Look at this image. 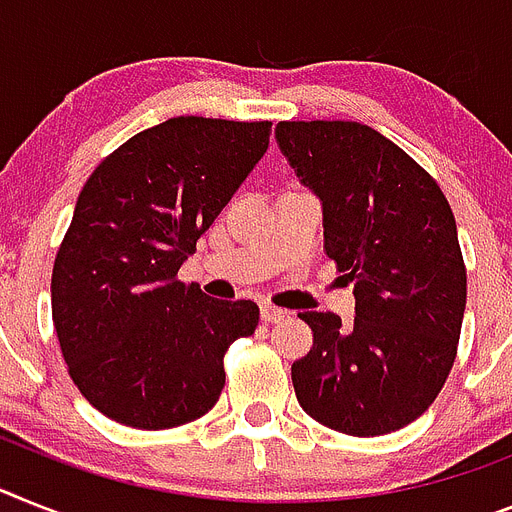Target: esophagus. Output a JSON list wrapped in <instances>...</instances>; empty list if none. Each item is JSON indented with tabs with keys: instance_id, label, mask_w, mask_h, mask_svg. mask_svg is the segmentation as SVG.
Masks as SVG:
<instances>
[{
	"instance_id": "esophagus-1",
	"label": "esophagus",
	"mask_w": 512,
	"mask_h": 512,
	"mask_svg": "<svg viewBox=\"0 0 512 512\" xmlns=\"http://www.w3.org/2000/svg\"><path fill=\"white\" fill-rule=\"evenodd\" d=\"M260 315H263L265 322H281L283 317L289 315V312H286V309L273 307V304H263V309H260Z\"/></svg>"
}]
</instances>
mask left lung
Listing matches in <instances>:
<instances>
[{"label": "left lung", "mask_w": 512, "mask_h": 512, "mask_svg": "<svg viewBox=\"0 0 512 512\" xmlns=\"http://www.w3.org/2000/svg\"><path fill=\"white\" fill-rule=\"evenodd\" d=\"M276 140L322 203L325 255L354 283L356 317L302 312L312 349L291 364L299 406L354 437L424 414L453 369L466 265L448 197L359 122H278Z\"/></svg>", "instance_id": "obj_1"}]
</instances>
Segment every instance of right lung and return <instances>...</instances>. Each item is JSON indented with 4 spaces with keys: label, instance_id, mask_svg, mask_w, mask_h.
<instances>
[{
    "label": "right lung",
    "instance_id": "1",
    "mask_svg": "<svg viewBox=\"0 0 512 512\" xmlns=\"http://www.w3.org/2000/svg\"><path fill=\"white\" fill-rule=\"evenodd\" d=\"M268 143L270 122L174 117L88 176L54 260L51 317L72 382L103 416L171 429L216 406L223 354L260 309L176 273Z\"/></svg>",
    "mask_w": 512,
    "mask_h": 512
}]
</instances>
